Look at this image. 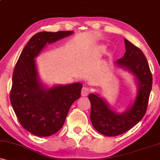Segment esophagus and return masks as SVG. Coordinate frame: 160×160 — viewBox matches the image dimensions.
<instances>
[{
	"label": "esophagus",
	"mask_w": 160,
	"mask_h": 160,
	"mask_svg": "<svg viewBox=\"0 0 160 160\" xmlns=\"http://www.w3.org/2000/svg\"><path fill=\"white\" fill-rule=\"evenodd\" d=\"M89 92H90V90H89V88L86 87V86H83V87H82L81 92L82 96H87V95L89 94Z\"/></svg>",
	"instance_id": "esophagus-1"
}]
</instances>
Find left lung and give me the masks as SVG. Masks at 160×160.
<instances>
[{
	"label": "left lung",
	"instance_id": "1",
	"mask_svg": "<svg viewBox=\"0 0 160 160\" xmlns=\"http://www.w3.org/2000/svg\"><path fill=\"white\" fill-rule=\"evenodd\" d=\"M125 44L126 52L116 64L132 71L138 80V92L132 106L125 113L118 114L112 111L101 97L95 94L89 95L92 123L98 132L106 136L125 133L144 117L152 89L153 77L144 54L128 40L125 39Z\"/></svg>",
	"mask_w": 160,
	"mask_h": 160
}]
</instances>
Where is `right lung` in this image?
Here are the masks:
<instances>
[{
  "label": "right lung",
  "mask_w": 160,
  "mask_h": 160,
  "mask_svg": "<svg viewBox=\"0 0 160 160\" xmlns=\"http://www.w3.org/2000/svg\"><path fill=\"white\" fill-rule=\"evenodd\" d=\"M73 32H42L34 34L24 47L14 68L10 102L20 124L40 137L56 133L63 126L72 104L80 97V82L43 89L38 80L34 58L47 45Z\"/></svg>",
  "instance_id": "obj_1"
}]
</instances>
